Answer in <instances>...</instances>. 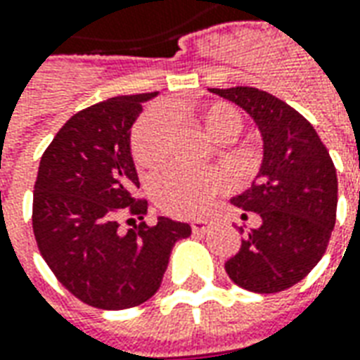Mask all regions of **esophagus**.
Listing matches in <instances>:
<instances>
[{
  "label": "esophagus",
  "mask_w": 360,
  "mask_h": 360,
  "mask_svg": "<svg viewBox=\"0 0 360 360\" xmlns=\"http://www.w3.org/2000/svg\"><path fill=\"white\" fill-rule=\"evenodd\" d=\"M208 228H210V224L206 222V220H195V222H191V230L195 233L206 232Z\"/></svg>",
  "instance_id": "1"
}]
</instances>
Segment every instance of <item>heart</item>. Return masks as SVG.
<instances>
[{
    "instance_id": "1",
    "label": "heart",
    "mask_w": 360,
    "mask_h": 360,
    "mask_svg": "<svg viewBox=\"0 0 360 360\" xmlns=\"http://www.w3.org/2000/svg\"><path fill=\"white\" fill-rule=\"evenodd\" d=\"M188 115L205 128L206 134L228 142L240 134L243 127L240 110L226 101H208L188 110ZM172 115L165 109H152L144 112L132 132V158L142 169H155L167 158L172 144ZM226 188V177L218 172H187L172 167L160 173L152 181V195L155 205L165 214L197 216L202 214Z\"/></svg>"
}]
</instances>
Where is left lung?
I'll return each mask as SVG.
<instances>
[{
  "label": "left lung",
  "instance_id": "8db88e82",
  "mask_svg": "<svg viewBox=\"0 0 360 360\" xmlns=\"http://www.w3.org/2000/svg\"><path fill=\"white\" fill-rule=\"evenodd\" d=\"M210 91L248 110L263 136L257 181L232 198L261 216V226L224 269L245 290L281 292L300 283L328 250L338 214L335 165L310 122L275 95L245 85Z\"/></svg>",
  "mask_w": 360,
  "mask_h": 360
}]
</instances>
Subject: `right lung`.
Segmentation results:
<instances>
[{
	"label": "right lung",
	"mask_w": 360,
	"mask_h": 360,
	"mask_svg": "<svg viewBox=\"0 0 360 360\" xmlns=\"http://www.w3.org/2000/svg\"><path fill=\"white\" fill-rule=\"evenodd\" d=\"M155 95H120L75 112L40 158L34 240L58 281L93 308L127 310L152 298L175 241L191 233L165 216L148 226V200L136 197L130 128ZM124 215L143 222L122 233Z\"/></svg>",
	"instance_id": "add662e5"
}]
</instances>
